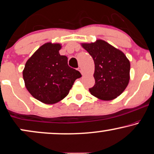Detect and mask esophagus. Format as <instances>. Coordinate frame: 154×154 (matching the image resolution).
Instances as JSON below:
<instances>
[{
  "mask_svg": "<svg viewBox=\"0 0 154 154\" xmlns=\"http://www.w3.org/2000/svg\"><path fill=\"white\" fill-rule=\"evenodd\" d=\"M78 70H79V72H81V74H82V75H83V72H82V67H78Z\"/></svg>",
  "mask_w": 154,
  "mask_h": 154,
  "instance_id": "esophagus-1",
  "label": "esophagus"
}]
</instances>
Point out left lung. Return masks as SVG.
Masks as SVG:
<instances>
[{
    "instance_id": "left-lung-1",
    "label": "left lung",
    "mask_w": 154,
    "mask_h": 154,
    "mask_svg": "<svg viewBox=\"0 0 154 154\" xmlns=\"http://www.w3.org/2000/svg\"><path fill=\"white\" fill-rule=\"evenodd\" d=\"M81 45L94 62L95 85L89 89L90 93L102 100H114L129 82V60L123 52L104 40Z\"/></svg>"
}]
</instances>
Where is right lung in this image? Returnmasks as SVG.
Wrapping results in <instances>:
<instances>
[{
  "label": "right lung",
  "mask_w": 154,
  "mask_h": 154,
  "mask_svg": "<svg viewBox=\"0 0 154 154\" xmlns=\"http://www.w3.org/2000/svg\"><path fill=\"white\" fill-rule=\"evenodd\" d=\"M60 43L47 42L28 60L23 71L26 89L44 104H55L63 100L80 72L69 67L67 57L60 55Z\"/></svg>",
  "instance_id": "obj_1"
}]
</instances>
